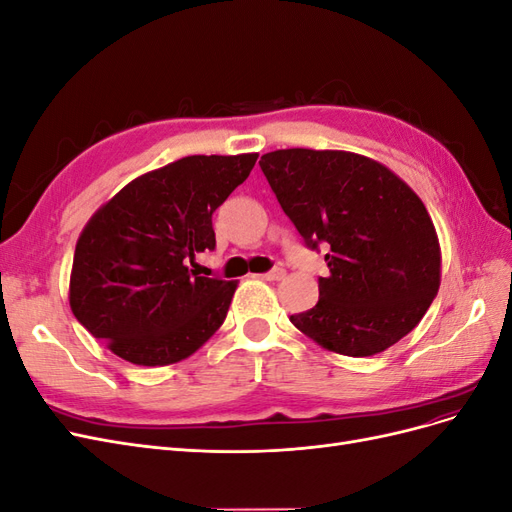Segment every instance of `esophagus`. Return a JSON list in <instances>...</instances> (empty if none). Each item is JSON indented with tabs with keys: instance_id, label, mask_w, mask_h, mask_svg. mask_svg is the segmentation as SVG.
Listing matches in <instances>:
<instances>
[{
	"instance_id": "1",
	"label": "esophagus",
	"mask_w": 512,
	"mask_h": 512,
	"mask_svg": "<svg viewBox=\"0 0 512 512\" xmlns=\"http://www.w3.org/2000/svg\"><path fill=\"white\" fill-rule=\"evenodd\" d=\"M260 277H262V280H267V282H280V280H284V277H286V271L277 267V269H273L269 273H262Z\"/></svg>"
}]
</instances>
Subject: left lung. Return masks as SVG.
<instances>
[{
    "label": "left lung",
    "mask_w": 512,
    "mask_h": 512,
    "mask_svg": "<svg viewBox=\"0 0 512 512\" xmlns=\"http://www.w3.org/2000/svg\"><path fill=\"white\" fill-rule=\"evenodd\" d=\"M260 168L305 243L329 247L318 303L290 316L294 327L344 356L378 354L406 337L442 273L423 200L391 168L352 151L277 149Z\"/></svg>",
    "instance_id": "1"
}]
</instances>
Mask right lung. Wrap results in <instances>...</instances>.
<instances>
[{"label": "right lung", "mask_w": 512, "mask_h": 512, "mask_svg": "<svg viewBox=\"0 0 512 512\" xmlns=\"http://www.w3.org/2000/svg\"><path fill=\"white\" fill-rule=\"evenodd\" d=\"M258 153L188 156L132 179L76 241L68 301L83 327L123 361L173 365L222 327L239 282L194 273L213 250L211 215Z\"/></svg>", "instance_id": "obj_1"}]
</instances>
